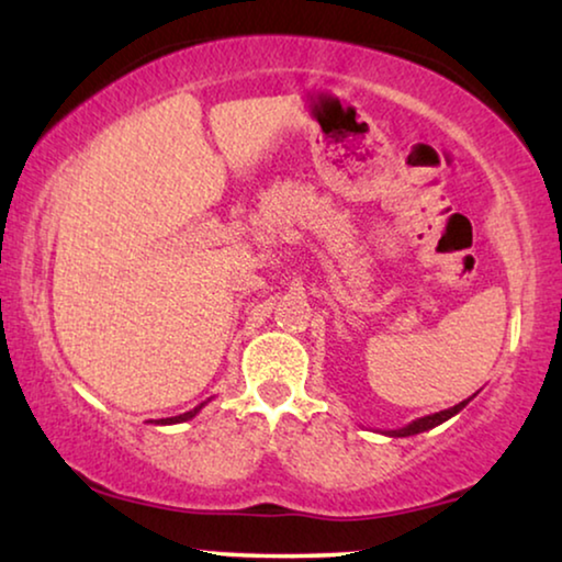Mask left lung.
<instances>
[{
    "label": "left lung",
    "instance_id": "8db88e82",
    "mask_svg": "<svg viewBox=\"0 0 562 562\" xmlns=\"http://www.w3.org/2000/svg\"><path fill=\"white\" fill-rule=\"evenodd\" d=\"M474 395H476V393H474ZM474 395L467 397V401H461L459 405H453V408H446V411L430 413V416H423V418L411 420L408 426H403V428H395V430H382V434L390 436V438H405V436H416V434H423V430H430V428L441 426V423H446V420H449V418L457 416V413H461L463 408H467L469 401H474Z\"/></svg>",
    "mask_w": 562,
    "mask_h": 562
}]
</instances>
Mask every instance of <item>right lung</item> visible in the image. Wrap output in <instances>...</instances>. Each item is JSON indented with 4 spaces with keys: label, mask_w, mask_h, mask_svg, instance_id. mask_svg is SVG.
Here are the masks:
<instances>
[{
    "label": "right lung",
    "mask_w": 562,
    "mask_h": 562,
    "mask_svg": "<svg viewBox=\"0 0 562 562\" xmlns=\"http://www.w3.org/2000/svg\"><path fill=\"white\" fill-rule=\"evenodd\" d=\"M207 405V401L205 403H200L198 408H192V411H187V413H180V416H172V418H159V420H151L154 426H175V423H184V420H190V418H194L198 416V413L205 408Z\"/></svg>",
    "instance_id": "right-lung-1"
}]
</instances>
